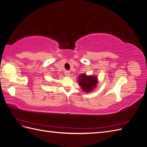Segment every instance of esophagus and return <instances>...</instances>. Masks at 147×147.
<instances>
[{
	"mask_svg": "<svg viewBox=\"0 0 147 147\" xmlns=\"http://www.w3.org/2000/svg\"><path fill=\"white\" fill-rule=\"evenodd\" d=\"M64 74L65 75V76H67V77H69L70 75V73L69 72V71H65Z\"/></svg>",
	"mask_w": 147,
	"mask_h": 147,
	"instance_id": "esophagus-1",
	"label": "esophagus"
}]
</instances>
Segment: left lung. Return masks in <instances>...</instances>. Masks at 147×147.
Masks as SVG:
<instances>
[{"label": "left lung", "instance_id": "8db88e82", "mask_svg": "<svg viewBox=\"0 0 147 147\" xmlns=\"http://www.w3.org/2000/svg\"><path fill=\"white\" fill-rule=\"evenodd\" d=\"M78 81L83 91L90 92L97 86V78L93 75L90 76L86 74H81L78 76Z\"/></svg>", "mask_w": 147, "mask_h": 147}]
</instances>
